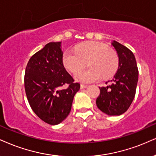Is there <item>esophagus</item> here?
<instances>
[{
  "mask_svg": "<svg viewBox=\"0 0 156 156\" xmlns=\"http://www.w3.org/2000/svg\"><path fill=\"white\" fill-rule=\"evenodd\" d=\"M87 87V84H82L81 85H80V87H81V89H84V88H86Z\"/></svg>",
  "mask_w": 156,
  "mask_h": 156,
  "instance_id": "esophagus-1",
  "label": "esophagus"
}]
</instances>
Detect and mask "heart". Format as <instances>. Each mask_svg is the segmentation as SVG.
I'll list each match as a JSON object with an SVG mask.
<instances>
[{"label": "heart", "mask_w": 156, "mask_h": 156, "mask_svg": "<svg viewBox=\"0 0 156 156\" xmlns=\"http://www.w3.org/2000/svg\"><path fill=\"white\" fill-rule=\"evenodd\" d=\"M89 68L79 71L74 75L79 82H93L98 81L103 76L108 78L116 72L119 57L114 50L103 43H89L77 46L75 50H68L63 55V63L69 72L74 73L85 66Z\"/></svg>", "instance_id": "1"}]
</instances>
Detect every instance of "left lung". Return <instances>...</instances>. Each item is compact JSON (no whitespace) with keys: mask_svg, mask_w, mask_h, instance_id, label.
I'll return each mask as SVG.
<instances>
[{"mask_svg":"<svg viewBox=\"0 0 156 156\" xmlns=\"http://www.w3.org/2000/svg\"><path fill=\"white\" fill-rule=\"evenodd\" d=\"M111 45L118 54V70L111 80V84L99 87L101 93L96 105L107 115L119 116L127 111L133 101L139 74L133 53L115 40Z\"/></svg>","mask_w":156,"mask_h":156,"instance_id":"left-lung-1","label":"left lung"}]
</instances>
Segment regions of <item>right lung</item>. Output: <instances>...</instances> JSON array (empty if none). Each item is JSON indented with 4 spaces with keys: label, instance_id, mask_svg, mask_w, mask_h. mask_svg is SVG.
<instances>
[{
    "label": "right lung",
    "instance_id": "obj_1",
    "mask_svg": "<svg viewBox=\"0 0 156 156\" xmlns=\"http://www.w3.org/2000/svg\"><path fill=\"white\" fill-rule=\"evenodd\" d=\"M63 63L61 42H51L32 55L27 65L24 87L32 111L48 124L56 125L68 116L80 84ZM68 83L66 89L61 87Z\"/></svg>",
    "mask_w": 156,
    "mask_h": 156
}]
</instances>
